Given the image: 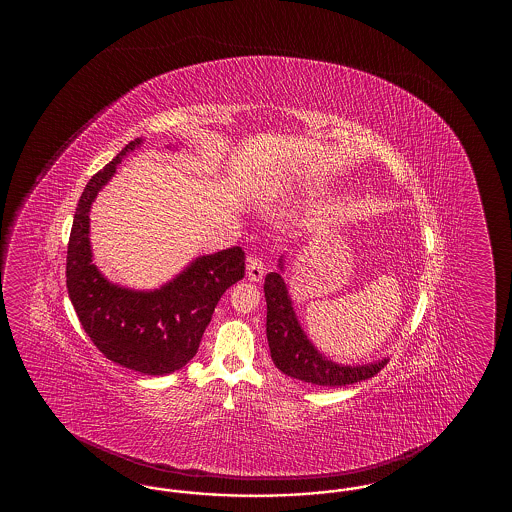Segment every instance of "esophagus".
I'll use <instances>...</instances> for the list:
<instances>
[{
	"mask_svg": "<svg viewBox=\"0 0 512 512\" xmlns=\"http://www.w3.org/2000/svg\"><path fill=\"white\" fill-rule=\"evenodd\" d=\"M247 274H249V280H251V282H261V278H263V274H265V265H263V260H261L260 256L252 254L251 258H249Z\"/></svg>",
	"mask_w": 512,
	"mask_h": 512,
	"instance_id": "1",
	"label": "esophagus"
}]
</instances>
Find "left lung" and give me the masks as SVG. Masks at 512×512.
<instances>
[{"label": "left lung", "instance_id": "1", "mask_svg": "<svg viewBox=\"0 0 512 512\" xmlns=\"http://www.w3.org/2000/svg\"><path fill=\"white\" fill-rule=\"evenodd\" d=\"M263 291L267 300V340L271 359L285 375L298 381L335 388L371 379L386 366L388 359L366 366H342L322 357L298 324L287 287L278 272H269L265 276Z\"/></svg>", "mask_w": 512, "mask_h": 512}]
</instances>
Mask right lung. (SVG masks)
<instances>
[{
    "instance_id": "add662e5",
    "label": "right lung",
    "mask_w": 512,
    "mask_h": 512,
    "mask_svg": "<svg viewBox=\"0 0 512 512\" xmlns=\"http://www.w3.org/2000/svg\"><path fill=\"white\" fill-rule=\"evenodd\" d=\"M122 152L89 179L67 243V293L78 320L98 351L128 370L168 375L194 359L219 298L245 276L241 247L201 256L172 282L150 293L109 283L91 260L89 208L98 190L115 174Z\"/></svg>"
}]
</instances>
